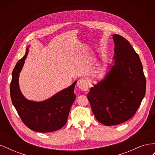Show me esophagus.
I'll return each instance as SVG.
<instances>
[{
  "instance_id": "obj_1",
  "label": "esophagus",
  "mask_w": 155,
  "mask_h": 155,
  "mask_svg": "<svg viewBox=\"0 0 155 155\" xmlns=\"http://www.w3.org/2000/svg\"><path fill=\"white\" fill-rule=\"evenodd\" d=\"M77 87L83 91H87L88 89V83L85 79H80L78 81Z\"/></svg>"
}]
</instances>
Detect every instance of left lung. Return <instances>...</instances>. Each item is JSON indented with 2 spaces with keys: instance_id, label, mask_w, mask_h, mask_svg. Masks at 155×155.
I'll list each match as a JSON object with an SVG mask.
<instances>
[{
  "instance_id": "8db88e82",
  "label": "left lung",
  "mask_w": 155,
  "mask_h": 155,
  "mask_svg": "<svg viewBox=\"0 0 155 155\" xmlns=\"http://www.w3.org/2000/svg\"><path fill=\"white\" fill-rule=\"evenodd\" d=\"M114 55L102 79L87 94L96 120L107 126L124 123L135 114L143 99L146 80L139 55L124 37L112 35Z\"/></svg>"
}]
</instances>
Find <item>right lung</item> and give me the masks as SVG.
Listing matches in <instances>:
<instances>
[{
    "mask_svg": "<svg viewBox=\"0 0 155 155\" xmlns=\"http://www.w3.org/2000/svg\"><path fill=\"white\" fill-rule=\"evenodd\" d=\"M30 46H27L24 57L18 61L13 70L10 84L12 101L23 123L29 129L39 133L53 132L67 123L70 108L76 99L74 87L77 81L44 101L26 99L21 91L18 78Z\"/></svg>",
    "mask_w": 155,
    "mask_h": 155,
    "instance_id": "add662e5",
    "label": "right lung"
}]
</instances>
